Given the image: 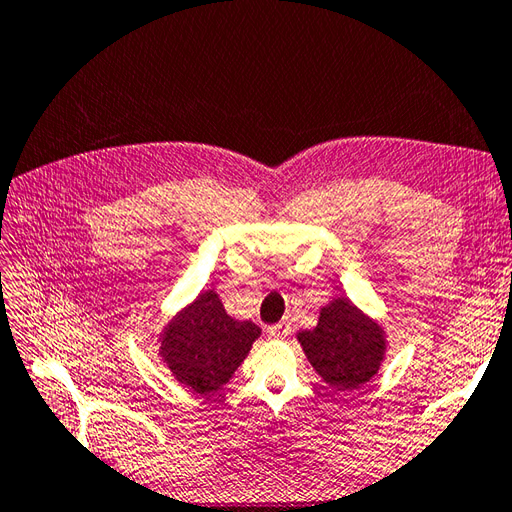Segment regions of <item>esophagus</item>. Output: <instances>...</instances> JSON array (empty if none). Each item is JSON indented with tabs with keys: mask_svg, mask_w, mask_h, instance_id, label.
<instances>
[{
	"mask_svg": "<svg viewBox=\"0 0 512 512\" xmlns=\"http://www.w3.org/2000/svg\"><path fill=\"white\" fill-rule=\"evenodd\" d=\"M290 321L288 319H284V321H279L277 325H273V328H268V334L270 336H275V339H286V336H290Z\"/></svg>",
	"mask_w": 512,
	"mask_h": 512,
	"instance_id": "1",
	"label": "esophagus"
}]
</instances>
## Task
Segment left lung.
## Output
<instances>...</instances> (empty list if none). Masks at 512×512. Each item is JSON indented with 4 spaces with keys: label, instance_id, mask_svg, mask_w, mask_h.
Segmentation results:
<instances>
[{
    "label": "left lung",
    "instance_id": "left-lung-1",
    "mask_svg": "<svg viewBox=\"0 0 512 512\" xmlns=\"http://www.w3.org/2000/svg\"><path fill=\"white\" fill-rule=\"evenodd\" d=\"M297 339L310 365L336 389L367 383L385 358L383 328L345 297L321 308L317 328L299 332Z\"/></svg>",
    "mask_w": 512,
    "mask_h": 512
}]
</instances>
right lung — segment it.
<instances>
[{"label": "right lung", "instance_id": "1", "mask_svg": "<svg viewBox=\"0 0 512 512\" xmlns=\"http://www.w3.org/2000/svg\"><path fill=\"white\" fill-rule=\"evenodd\" d=\"M262 330L228 317L220 297L206 290L162 332L160 356L178 383L198 394L226 385Z\"/></svg>", "mask_w": 512, "mask_h": 512}]
</instances>
